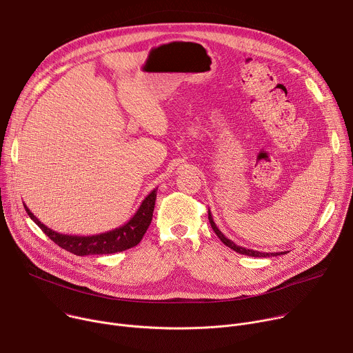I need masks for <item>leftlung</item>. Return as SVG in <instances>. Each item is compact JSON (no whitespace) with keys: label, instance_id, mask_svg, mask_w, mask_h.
<instances>
[{"label":"left lung","instance_id":"8db88e82","mask_svg":"<svg viewBox=\"0 0 353 353\" xmlns=\"http://www.w3.org/2000/svg\"><path fill=\"white\" fill-rule=\"evenodd\" d=\"M208 219H210V223H211L214 232H215L216 236L221 239V241H222L225 245H228V247H230L232 250H234L236 253H239V254H244V256H250V257H265V259H267V257H276V256L285 254L283 251H282V253H261V251H257V250H251V248L241 247V245L236 244L234 241H232L230 239H228V237L218 229V226H216V223L214 222V218H212L210 210H208Z\"/></svg>","mask_w":353,"mask_h":353}]
</instances>
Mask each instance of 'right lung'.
Here are the masks:
<instances>
[{
  "instance_id": "1",
  "label": "right lung",
  "mask_w": 353,
  "mask_h": 353,
  "mask_svg": "<svg viewBox=\"0 0 353 353\" xmlns=\"http://www.w3.org/2000/svg\"><path fill=\"white\" fill-rule=\"evenodd\" d=\"M158 188L150 191L141 203L132 218L123 226L112 229L105 233L92 236H77V234H63L41 223L25 205L29 218L61 248L70 251L75 256H93V254H113L120 253L127 248L137 245L143 237L146 229L150 225L155 208Z\"/></svg>"
}]
</instances>
